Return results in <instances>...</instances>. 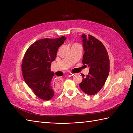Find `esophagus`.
Returning a JSON list of instances; mask_svg holds the SVG:
<instances>
[{"label":"esophagus","mask_w":133,"mask_h":133,"mask_svg":"<svg viewBox=\"0 0 133 133\" xmlns=\"http://www.w3.org/2000/svg\"><path fill=\"white\" fill-rule=\"evenodd\" d=\"M73 75H74V74H73L72 73H70V74H69V76H72ZM55 81V83H56L58 84H61L62 83V80L61 79V78H57Z\"/></svg>","instance_id":"esophagus-1"}]
</instances>
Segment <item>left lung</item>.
<instances>
[{"label":"left lung","instance_id":"left-lung-1","mask_svg":"<svg viewBox=\"0 0 133 133\" xmlns=\"http://www.w3.org/2000/svg\"><path fill=\"white\" fill-rule=\"evenodd\" d=\"M82 38L83 50L82 63L89 67V74H82L83 80L79 87L86 94H97L104 86L110 71V61L105 47L93 36L85 34Z\"/></svg>","mask_w":133,"mask_h":133}]
</instances>
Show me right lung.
Masks as SVG:
<instances>
[{"instance_id":"right-lung-1","label":"right lung","mask_w":133,"mask_h":133,"mask_svg":"<svg viewBox=\"0 0 133 133\" xmlns=\"http://www.w3.org/2000/svg\"><path fill=\"white\" fill-rule=\"evenodd\" d=\"M66 38L39 39L27 49L22 64L25 82L41 99L49 101L54 95L51 80L54 74L50 70L58 48Z\"/></svg>"}]
</instances>
